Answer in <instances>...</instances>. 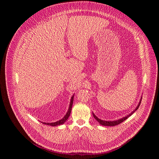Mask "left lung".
<instances>
[{"mask_svg": "<svg viewBox=\"0 0 159 159\" xmlns=\"http://www.w3.org/2000/svg\"><path fill=\"white\" fill-rule=\"evenodd\" d=\"M141 100H142V99H141ZM141 100H140V102H139V105H138V106L137 107V108H136L135 109H134V111H133L131 114H129V115H128V116H126V117H124V118H121V119H120V120H116V121H103V120H100V119H99L98 118H97L95 115H94V113H93V116H94V118L101 125H103V126H116V125H118L119 124H120V123H121L123 121H124L125 120H126L128 117H129L133 113L136 111V110H137L138 109V108L139 107V106H140V103H141Z\"/></svg>", "mask_w": 159, "mask_h": 159, "instance_id": "1", "label": "left lung"}]
</instances>
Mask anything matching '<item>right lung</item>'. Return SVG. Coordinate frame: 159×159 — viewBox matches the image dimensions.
I'll use <instances>...</instances> for the list:
<instances>
[{
  "label": "right lung",
  "mask_w": 159,
  "mask_h": 159,
  "mask_svg": "<svg viewBox=\"0 0 159 159\" xmlns=\"http://www.w3.org/2000/svg\"><path fill=\"white\" fill-rule=\"evenodd\" d=\"M74 96L72 97L71 98V101H70V106H69V110H68V112L65 115V116L60 120L57 121V122H55V123H43V124L44 125H50V126H58V125H62L67 120L68 118H69L70 115V112H71V111H72V104H73V102H74ZM42 123V122H41Z\"/></svg>",
  "instance_id": "right-lung-1"
}]
</instances>
